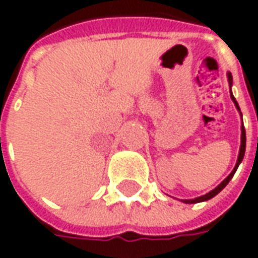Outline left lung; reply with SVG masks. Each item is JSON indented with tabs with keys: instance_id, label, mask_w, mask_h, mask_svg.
Segmentation results:
<instances>
[{
	"instance_id": "left-lung-1",
	"label": "left lung",
	"mask_w": 258,
	"mask_h": 258,
	"mask_svg": "<svg viewBox=\"0 0 258 258\" xmlns=\"http://www.w3.org/2000/svg\"><path fill=\"white\" fill-rule=\"evenodd\" d=\"M228 81H229V87L232 85V76H231V73H228ZM231 99L233 101V103H235V106H236V109H238L239 112H240V107H239L238 102H236V99H235V96L232 95V91H231ZM242 114V113H240ZM244 151H246V131H244V127L243 124H242V137H240V149H239V156H238V160H236V164H235V168H233L232 171H231V174L228 175L227 178L222 181L221 184L218 185L217 188H214L213 190H210L209 194L203 195V196H199V198H195V199H189V200H182L184 203H188V205H192V203H199V202H205V200H209L211 199V198H214L216 195H218L220 192H221L225 186L228 185V182L231 181V178L233 177V174H235V171L238 170L239 164L242 163V160H243V156H244Z\"/></svg>"
}]
</instances>
